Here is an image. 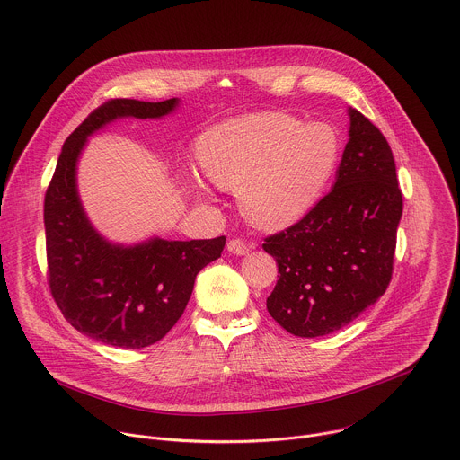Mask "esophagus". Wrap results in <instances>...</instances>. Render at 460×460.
Masks as SVG:
<instances>
[{
  "instance_id": "esophagus-1",
  "label": "esophagus",
  "mask_w": 460,
  "mask_h": 460,
  "mask_svg": "<svg viewBox=\"0 0 460 460\" xmlns=\"http://www.w3.org/2000/svg\"><path fill=\"white\" fill-rule=\"evenodd\" d=\"M226 249H227V252H231V254L245 256V254L252 249V245H247V243H243L242 240H229L227 245H226Z\"/></svg>"
}]
</instances>
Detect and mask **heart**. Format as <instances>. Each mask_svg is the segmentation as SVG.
<instances>
[{
    "label": "heart",
    "instance_id": "b5f03b06",
    "mask_svg": "<svg viewBox=\"0 0 460 460\" xmlns=\"http://www.w3.org/2000/svg\"><path fill=\"white\" fill-rule=\"evenodd\" d=\"M197 161L215 186L238 193L242 215L258 229H287L307 217L336 173L341 142L325 122L281 111L243 113L206 129ZM195 191H204L190 179Z\"/></svg>",
    "mask_w": 460,
    "mask_h": 460
}]
</instances>
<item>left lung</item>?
<instances>
[{"mask_svg":"<svg viewBox=\"0 0 460 460\" xmlns=\"http://www.w3.org/2000/svg\"><path fill=\"white\" fill-rule=\"evenodd\" d=\"M349 142L327 197L263 243L279 279L267 311L287 332L318 338L354 322L386 290L402 195L385 135L349 106Z\"/></svg>","mask_w":460,"mask_h":460,"instance_id":"8db88e82","label":"left lung"}]
</instances>
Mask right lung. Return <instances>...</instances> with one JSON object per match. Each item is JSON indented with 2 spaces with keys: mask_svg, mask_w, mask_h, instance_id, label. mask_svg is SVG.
I'll use <instances>...</instances> for the list:
<instances>
[{
  "mask_svg": "<svg viewBox=\"0 0 460 460\" xmlns=\"http://www.w3.org/2000/svg\"><path fill=\"white\" fill-rule=\"evenodd\" d=\"M181 99H113L92 111L63 144L45 197V234L52 296L66 322L110 347L144 349L182 316L197 274L220 258L226 238L119 243L90 222L77 190V164L88 138L119 119H163Z\"/></svg>",
  "mask_w": 460,
  "mask_h": 460,
  "instance_id": "add662e5",
  "label": "right lung"
}]
</instances>
